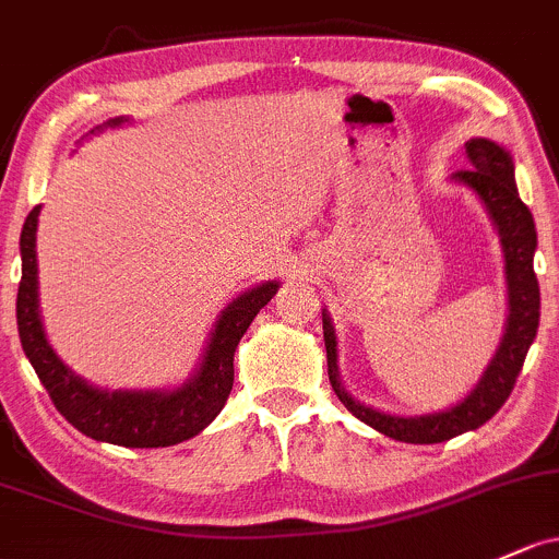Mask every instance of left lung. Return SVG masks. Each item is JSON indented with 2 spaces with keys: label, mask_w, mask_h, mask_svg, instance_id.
<instances>
[{
  "label": "left lung",
  "mask_w": 559,
  "mask_h": 559,
  "mask_svg": "<svg viewBox=\"0 0 559 559\" xmlns=\"http://www.w3.org/2000/svg\"><path fill=\"white\" fill-rule=\"evenodd\" d=\"M472 170H461L450 176V181L469 189L498 234L503 253V274H507V322H503L501 344L488 368L483 370L479 381L455 405L424 416H397V413L376 411V407L359 402L341 381L338 370V338H335L333 320L328 309H322V333H325L328 349V376L335 397L344 402L346 411L359 421L373 426L381 435L413 445H431L459 437L464 431L479 429L488 418H493L498 407L509 400L514 381H518L525 354L531 349L542 317V293L533 272V255H536V224L525 202L520 200L518 183H514V159L501 143L490 138H472L466 141Z\"/></svg>",
  "instance_id": "1"
}]
</instances>
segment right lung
Segmentation results:
<instances>
[{"instance_id":"1","label":"right lung","mask_w":559,"mask_h":559,"mask_svg":"<svg viewBox=\"0 0 559 559\" xmlns=\"http://www.w3.org/2000/svg\"><path fill=\"white\" fill-rule=\"evenodd\" d=\"M128 117H114L90 130L119 128ZM37 205L21 231V285H17V335L28 362L58 413L82 435L122 448H167L200 435L224 411L234 386V352L258 311L280 290L277 280L258 282L221 309L210 330L200 365L181 386L173 389H104L76 376L47 341L39 311Z\"/></svg>"}]
</instances>
